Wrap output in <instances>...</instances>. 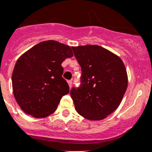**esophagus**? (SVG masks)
<instances>
[{
  "instance_id": "1",
  "label": "esophagus",
  "mask_w": 152,
  "mask_h": 152,
  "mask_svg": "<svg viewBox=\"0 0 152 152\" xmlns=\"http://www.w3.org/2000/svg\"><path fill=\"white\" fill-rule=\"evenodd\" d=\"M67 83H68V85H69V88H71L72 83H73V82H72L71 80H69V81H67Z\"/></svg>"
}]
</instances>
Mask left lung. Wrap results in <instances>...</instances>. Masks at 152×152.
I'll use <instances>...</instances> for the list:
<instances>
[{"label":"left lung","instance_id":"left-lung-1","mask_svg":"<svg viewBox=\"0 0 152 152\" xmlns=\"http://www.w3.org/2000/svg\"><path fill=\"white\" fill-rule=\"evenodd\" d=\"M82 68L81 85L70 95L76 112L91 121H100L121 103L127 88V74L122 60L97 45L73 46Z\"/></svg>","mask_w":152,"mask_h":152}]
</instances>
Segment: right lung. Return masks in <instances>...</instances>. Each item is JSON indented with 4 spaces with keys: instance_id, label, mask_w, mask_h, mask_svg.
<instances>
[{
    "instance_id": "add662e5",
    "label": "right lung",
    "mask_w": 152,
    "mask_h": 152,
    "mask_svg": "<svg viewBox=\"0 0 152 152\" xmlns=\"http://www.w3.org/2000/svg\"><path fill=\"white\" fill-rule=\"evenodd\" d=\"M73 56L69 46L46 40L18 58L12 71V85L22 111L32 117L45 118L56 110L61 97L69 91L62 77L61 64Z\"/></svg>"
}]
</instances>
